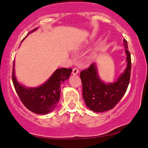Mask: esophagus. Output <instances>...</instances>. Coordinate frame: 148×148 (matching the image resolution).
<instances>
[{
	"mask_svg": "<svg viewBox=\"0 0 148 148\" xmlns=\"http://www.w3.org/2000/svg\"><path fill=\"white\" fill-rule=\"evenodd\" d=\"M79 73V70L77 69V68H74L73 69V71H72V73H73V75H77Z\"/></svg>",
	"mask_w": 148,
	"mask_h": 148,
	"instance_id": "1",
	"label": "esophagus"
}]
</instances>
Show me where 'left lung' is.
Segmentation results:
<instances>
[{
    "mask_svg": "<svg viewBox=\"0 0 148 148\" xmlns=\"http://www.w3.org/2000/svg\"><path fill=\"white\" fill-rule=\"evenodd\" d=\"M127 54L126 69L116 82L104 84L99 77L96 63L80 73L82 82L83 98L91 110L102 112L114 108L121 100L128 88L131 77V60L127 40H123Z\"/></svg>",
    "mask_w": 148,
    "mask_h": 148,
    "instance_id": "8db88e82",
    "label": "left lung"
}]
</instances>
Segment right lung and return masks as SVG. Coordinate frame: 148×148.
I'll use <instances>...</instances> for the list:
<instances>
[{
	"label": "right lung",
	"mask_w": 148,
	"mask_h": 148,
	"mask_svg": "<svg viewBox=\"0 0 148 148\" xmlns=\"http://www.w3.org/2000/svg\"><path fill=\"white\" fill-rule=\"evenodd\" d=\"M36 29L29 32V34ZM71 71L72 69H58L42 86L28 88L22 86L16 79L13 62L12 79L14 88L24 106L34 113L44 114L51 112L57 106L60 96V86L68 79Z\"/></svg>",
	"instance_id": "add662e5"
}]
</instances>
